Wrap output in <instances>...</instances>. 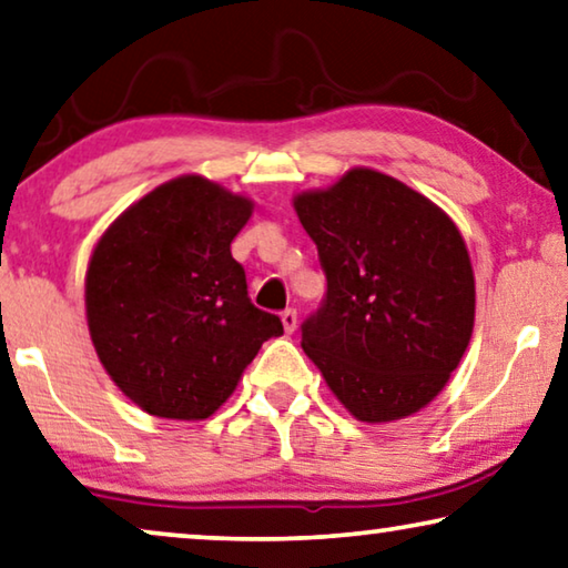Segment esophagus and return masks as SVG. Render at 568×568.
I'll list each match as a JSON object with an SVG mask.
<instances>
[{"label": "esophagus", "mask_w": 568, "mask_h": 568, "mask_svg": "<svg viewBox=\"0 0 568 568\" xmlns=\"http://www.w3.org/2000/svg\"><path fill=\"white\" fill-rule=\"evenodd\" d=\"M281 321H283V328L287 334L295 332V326H298V313H295V308H285L281 313Z\"/></svg>", "instance_id": "esophagus-1"}]
</instances>
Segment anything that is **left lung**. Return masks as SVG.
I'll list each match as a JSON object with an SVG mask.
<instances>
[{"label": "left lung", "instance_id": "obj_1", "mask_svg": "<svg viewBox=\"0 0 568 568\" xmlns=\"http://www.w3.org/2000/svg\"><path fill=\"white\" fill-rule=\"evenodd\" d=\"M326 298L301 346L357 420L413 416L444 390L474 328V270L456 224L393 175L352 168L293 199Z\"/></svg>", "mask_w": 568, "mask_h": 568}]
</instances>
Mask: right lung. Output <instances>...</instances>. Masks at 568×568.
<instances>
[{
  "mask_svg": "<svg viewBox=\"0 0 568 568\" xmlns=\"http://www.w3.org/2000/svg\"><path fill=\"white\" fill-rule=\"evenodd\" d=\"M252 201L201 175L173 178L101 234L87 270L89 334L106 375L150 416L203 420L234 393L262 342L232 240Z\"/></svg>",
  "mask_w": 568,
  "mask_h": 568,
  "instance_id": "1",
  "label": "right lung"
}]
</instances>
